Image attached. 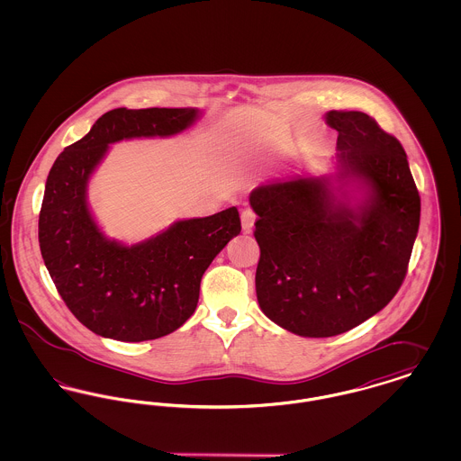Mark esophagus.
Wrapping results in <instances>:
<instances>
[{
  "mask_svg": "<svg viewBox=\"0 0 461 461\" xmlns=\"http://www.w3.org/2000/svg\"><path fill=\"white\" fill-rule=\"evenodd\" d=\"M241 218V230H243V233H250L252 231V228H254V222H256V212H254V209H250V207H247V209H243L240 214Z\"/></svg>",
  "mask_w": 461,
  "mask_h": 461,
  "instance_id": "34e87169",
  "label": "esophagus"
}]
</instances>
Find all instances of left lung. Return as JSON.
Returning a JSON list of instances; mask_svg holds the SVG:
<instances>
[{
	"instance_id": "obj_1",
	"label": "left lung",
	"mask_w": 461,
	"mask_h": 461,
	"mask_svg": "<svg viewBox=\"0 0 461 461\" xmlns=\"http://www.w3.org/2000/svg\"><path fill=\"white\" fill-rule=\"evenodd\" d=\"M346 176L368 186L349 207L323 177L269 183L250 194L259 216L256 292L264 314L303 337H333L387 306L408 273L420 195L399 140L354 110H330Z\"/></svg>"
}]
</instances>
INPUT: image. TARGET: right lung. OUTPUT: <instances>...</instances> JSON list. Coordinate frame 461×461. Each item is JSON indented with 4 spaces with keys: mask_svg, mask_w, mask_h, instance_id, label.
Listing matches in <instances>:
<instances>
[{
    "mask_svg": "<svg viewBox=\"0 0 461 461\" xmlns=\"http://www.w3.org/2000/svg\"><path fill=\"white\" fill-rule=\"evenodd\" d=\"M195 109H113L57 157L44 186L40 249L70 312L96 335L141 342L179 329L195 311L200 280L222 247L240 233L237 207L177 221L131 247L110 241L89 214L86 185L110 143L171 136Z\"/></svg>",
    "mask_w": 461,
    "mask_h": 461,
    "instance_id": "obj_1",
    "label": "right lung"
}]
</instances>
